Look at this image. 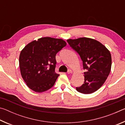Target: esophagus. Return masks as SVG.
Segmentation results:
<instances>
[{"mask_svg":"<svg viewBox=\"0 0 125 125\" xmlns=\"http://www.w3.org/2000/svg\"><path fill=\"white\" fill-rule=\"evenodd\" d=\"M73 73V71L71 70V69H68V71L67 72V73L68 74H71V73Z\"/></svg>","mask_w":125,"mask_h":125,"instance_id":"1","label":"esophagus"}]
</instances>
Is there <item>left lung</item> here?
<instances>
[{
	"instance_id": "obj_1",
	"label": "left lung",
	"mask_w": 125,
	"mask_h": 125,
	"mask_svg": "<svg viewBox=\"0 0 125 125\" xmlns=\"http://www.w3.org/2000/svg\"><path fill=\"white\" fill-rule=\"evenodd\" d=\"M67 41L79 54L85 70L84 83L76 90L85 94L96 92L105 83L110 72V52L100 42L90 38L68 39Z\"/></svg>"
}]
</instances>
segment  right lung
Returning <instances> with one entry per match:
<instances>
[{
    "mask_svg": "<svg viewBox=\"0 0 125 125\" xmlns=\"http://www.w3.org/2000/svg\"><path fill=\"white\" fill-rule=\"evenodd\" d=\"M67 43L62 39L42 37L27 44L21 51V74L29 88L41 93L51 88L59 76L55 72L56 55Z\"/></svg>",
    "mask_w": 125,
    "mask_h": 125,
    "instance_id": "add662e5",
    "label": "right lung"
}]
</instances>
